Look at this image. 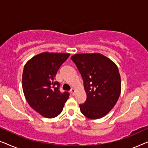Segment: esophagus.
<instances>
[{
	"instance_id": "esophagus-1",
	"label": "esophagus",
	"mask_w": 148,
	"mask_h": 148,
	"mask_svg": "<svg viewBox=\"0 0 148 148\" xmlns=\"http://www.w3.org/2000/svg\"><path fill=\"white\" fill-rule=\"evenodd\" d=\"M75 92H76L74 88H72L71 90V94L73 95V96H74V95L75 94Z\"/></svg>"
}]
</instances>
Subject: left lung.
<instances>
[{
    "label": "left lung",
    "instance_id": "left-lung-1",
    "mask_svg": "<svg viewBox=\"0 0 148 148\" xmlns=\"http://www.w3.org/2000/svg\"><path fill=\"white\" fill-rule=\"evenodd\" d=\"M83 80L87 99L79 104L87 118H102L116 104L121 92V79L116 64L100 53L75 54L71 57Z\"/></svg>",
    "mask_w": 148,
    "mask_h": 148
}]
</instances>
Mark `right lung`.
Wrapping results in <instances>:
<instances>
[{
  "label": "right lung",
  "mask_w": 148,
  "mask_h": 148,
  "mask_svg": "<svg viewBox=\"0 0 148 148\" xmlns=\"http://www.w3.org/2000/svg\"><path fill=\"white\" fill-rule=\"evenodd\" d=\"M70 54L42 52L26 62L22 75L24 96L30 106L42 116L51 119L62 111L68 92L60 93L55 82L58 69Z\"/></svg>",
  "instance_id": "1"
}]
</instances>
